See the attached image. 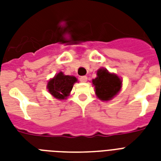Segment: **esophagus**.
<instances>
[{
    "label": "esophagus",
    "mask_w": 161,
    "mask_h": 161,
    "mask_svg": "<svg viewBox=\"0 0 161 161\" xmlns=\"http://www.w3.org/2000/svg\"><path fill=\"white\" fill-rule=\"evenodd\" d=\"M87 80H88V78L86 76H83L80 78V81L82 83H85V82H87Z\"/></svg>",
    "instance_id": "esophagus-1"
}]
</instances>
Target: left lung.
Returning a JSON list of instances; mask_svg holds the SVG:
<instances>
[{
	"label": "left lung",
	"mask_w": 161,
	"mask_h": 161,
	"mask_svg": "<svg viewBox=\"0 0 161 161\" xmlns=\"http://www.w3.org/2000/svg\"><path fill=\"white\" fill-rule=\"evenodd\" d=\"M97 98L101 101H109L119 93L122 88L121 78L106 68H99L97 77L92 80Z\"/></svg>",
	"instance_id": "obj_1"
}]
</instances>
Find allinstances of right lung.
Masks as SVG:
<instances>
[{"instance_id": "right-lung-1", "label": "right lung", "mask_w": 161, "mask_h": 161, "mask_svg": "<svg viewBox=\"0 0 161 161\" xmlns=\"http://www.w3.org/2000/svg\"><path fill=\"white\" fill-rule=\"evenodd\" d=\"M78 78L74 76L65 75L59 72L47 82V88L49 93L57 99L63 100L68 98Z\"/></svg>"}]
</instances>
